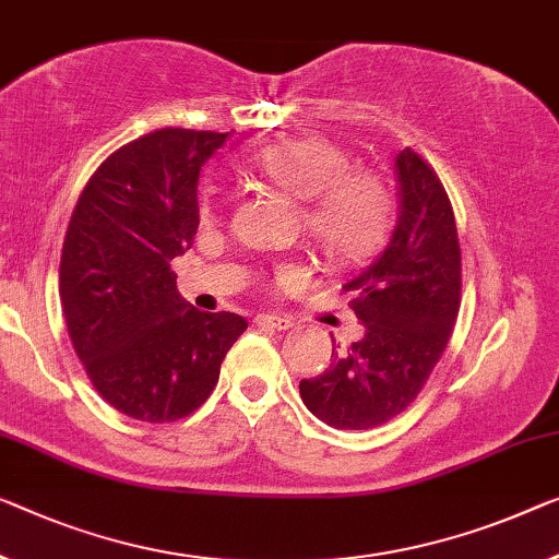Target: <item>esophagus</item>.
I'll return each mask as SVG.
<instances>
[{"label":"esophagus","instance_id":"34e87169","mask_svg":"<svg viewBox=\"0 0 559 559\" xmlns=\"http://www.w3.org/2000/svg\"><path fill=\"white\" fill-rule=\"evenodd\" d=\"M257 324H262V328H272V330H289L292 324V317L287 314H257Z\"/></svg>","mask_w":559,"mask_h":559}]
</instances>
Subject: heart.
Segmentation results:
<instances>
[{"label":"heart","instance_id":"heart-1","mask_svg":"<svg viewBox=\"0 0 559 559\" xmlns=\"http://www.w3.org/2000/svg\"><path fill=\"white\" fill-rule=\"evenodd\" d=\"M245 169L287 194L302 200L305 231L337 264L372 254L388 235L392 194L372 169L349 167V152L328 136H289L262 144L247 154ZM200 219H222V200L214 187H202ZM302 267L282 264L277 285L302 280Z\"/></svg>","mask_w":559,"mask_h":559}]
</instances>
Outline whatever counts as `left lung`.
Wrapping results in <instances>:
<instances>
[{
  "label": "left lung",
  "mask_w": 559,
  "mask_h": 559,
  "mask_svg": "<svg viewBox=\"0 0 559 559\" xmlns=\"http://www.w3.org/2000/svg\"><path fill=\"white\" fill-rule=\"evenodd\" d=\"M402 212L388 250L347 282L365 337L299 382L307 409L337 429H369L407 409L440 362L462 299L457 225L442 179L417 152L397 154Z\"/></svg>",
  "instance_id": "8db88e82"
}]
</instances>
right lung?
Returning <instances> with one entry per match:
<instances>
[{
    "mask_svg": "<svg viewBox=\"0 0 559 559\" xmlns=\"http://www.w3.org/2000/svg\"><path fill=\"white\" fill-rule=\"evenodd\" d=\"M225 140L167 127L124 144L90 177L67 227V332L94 390L142 423H175L204 405L247 330L235 312L185 302L169 267L194 242L197 179Z\"/></svg>",
    "mask_w": 559,
    "mask_h": 559,
    "instance_id": "1",
    "label": "right lung"
}]
</instances>
